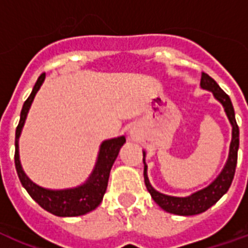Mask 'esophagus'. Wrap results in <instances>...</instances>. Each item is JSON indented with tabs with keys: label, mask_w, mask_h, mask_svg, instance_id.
Returning a JSON list of instances; mask_svg holds the SVG:
<instances>
[{
	"label": "esophagus",
	"mask_w": 248,
	"mask_h": 248,
	"mask_svg": "<svg viewBox=\"0 0 248 248\" xmlns=\"http://www.w3.org/2000/svg\"><path fill=\"white\" fill-rule=\"evenodd\" d=\"M131 137H135V135H134V132H131Z\"/></svg>",
	"instance_id": "1"
}]
</instances>
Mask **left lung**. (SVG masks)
I'll use <instances>...</instances> for the list:
<instances>
[{"label":"left lung","instance_id":"obj_1","mask_svg":"<svg viewBox=\"0 0 248 248\" xmlns=\"http://www.w3.org/2000/svg\"><path fill=\"white\" fill-rule=\"evenodd\" d=\"M200 87L205 91L212 92L213 97L222 105L225 114L228 117L230 124H232V141L229 147V156L225 162L224 168L220 171V174L213 179L207 187H204L199 191L192 192L188 196H171L162 194V192L155 190L148 179V166L145 162V151H143V164H144V182L147 190L152 196V199L166 211V212L178 215V216H192L199 215L207 211L208 208L218 202L222 196L228 192L230 185L233 182L235 166H237L238 148H239V128H238L237 121H235V113H234L233 104L228 94L221 90L220 86L213 80L208 74H202Z\"/></svg>","mask_w":248,"mask_h":248}]
</instances>
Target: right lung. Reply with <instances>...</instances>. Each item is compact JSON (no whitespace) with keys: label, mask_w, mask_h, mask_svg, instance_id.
I'll list each match as a JSON object with an SVG mask.
<instances>
[{"label":"right lung","mask_w":248,"mask_h":248,"mask_svg":"<svg viewBox=\"0 0 248 248\" xmlns=\"http://www.w3.org/2000/svg\"><path fill=\"white\" fill-rule=\"evenodd\" d=\"M44 80L45 74H41L33 86L30 97L24 101L22 111H20V120H19V124L15 131L14 158L16 173H18L22 186L27 190L32 199L35 200L41 208H44L45 211L58 217L83 216V215L96 209L103 202L104 194L107 191L111 166L116 161L122 145L126 143V138L122 135V137L113 138V139H107L100 144L99 155H97V160H96L93 170L90 177L87 178L86 182L82 185L71 187V188H62V190H52V188H45V187L36 185L33 181L28 178V175L26 174V171L20 164L19 138H20L24 124H26L30 108H31L36 93L39 92Z\"/></svg>","instance_id":"add662e5"}]
</instances>
